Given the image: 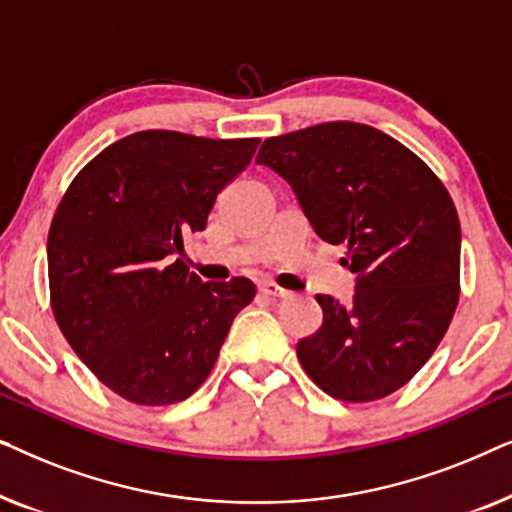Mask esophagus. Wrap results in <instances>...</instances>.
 <instances>
[{"label":"esophagus","instance_id":"34e87169","mask_svg":"<svg viewBox=\"0 0 512 512\" xmlns=\"http://www.w3.org/2000/svg\"><path fill=\"white\" fill-rule=\"evenodd\" d=\"M258 291L263 293V296H270V298H289L291 291L282 289V286L272 284V282H261L258 284Z\"/></svg>","mask_w":512,"mask_h":512}]
</instances>
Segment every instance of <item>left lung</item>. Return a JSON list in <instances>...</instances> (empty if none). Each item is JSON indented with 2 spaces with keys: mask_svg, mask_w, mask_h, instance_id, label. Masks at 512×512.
I'll return each instance as SVG.
<instances>
[{
  "mask_svg": "<svg viewBox=\"0 0 512 512\" xmlns=\"http://www.w3.org/2000/svg\"><path fill=\"white\" fill-rule=\"evenodd\" d=\"M296 193L314 233L347 244V305L317 296L321 328L300 340L305 373L328 396L394 394L436 352L459 300L461 228L440 179L394 137L321 123L265 139L256 156Z\"/></svg>",
  "mask_w": 512,
  "mask_h": 512,
  "instance_id": "left-lung-1",
  "label": "left lung"
}]
</instances>
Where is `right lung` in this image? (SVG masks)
<instances>
[{
	"label": "right lung",
	"mask_w": 512,
	"mask_h": 512,
	"mask_svg": "<svg viewBox=\"0 0 512 512\" xmlns=\"http://www.w3.org/2000/svg\"><path fill=\"white\" fill-rule=\"evenodd\" d=\"M258 139L146 130L107 146L67 188L48 230V282L60 331L118 396L170 405L212 373L235 314L256 296L244 277L202 282L181 258L216 195L251 163Z\"/></svg>",
	"instance_id": "1"
}]
</instances>
